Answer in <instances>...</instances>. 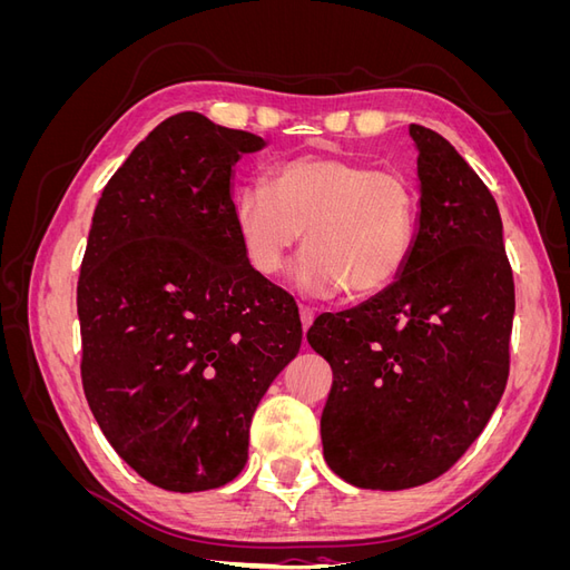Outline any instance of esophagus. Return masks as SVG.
Wrapping results in <instances>:
<instances>
[{
  "instance_id": "34e87169",
  "label": "esophagus",
  "mask_w": 570,
  "mask_h": 570,
  "mask_svg": "<svg viewBox=\"0 0 570 570\" xmlns=\"http://www.w3.org/2000/svg\"><path fill=\"white\" fill-rule=\"evenodd\" d=\"M299 314H302V325H304V331H306V327L314 323V318H316V312H314V308H312V306H306V304H302V306H299Z\"/></svg>"
}]
</instances>
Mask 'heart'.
<instances>
[{"label":"heart","mask_w":570,"mask_h":570,"mask_svg":"<svg viewBox=\"0 0 570 570\" xmlns=\"http://www.w3.org/2000/svg\"><path fill=\"white\" fill-rule=\"evenodd\" d=\"M419 187L396 168L331 154H306L273 170L271 189L247 185L233 218L249 266L281 273L304 233L299 281L321 295L350 299L387 289L413 254Z\"/></svg>","instance_id":"heart-1"}]
</instances>
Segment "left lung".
Segmentation results:
<instances>
[{
	"instance_id": "8db88e82",
	"label": "left lung",
	"mask_w": 570,
	"mask_h": 570,
	"mask_svg": "<svg viewBox=\"0 0 570 570\" xmlns=\"http://www.w3.org/2000/svg\"><path fill=\"white\" fill-rule=\"evenodd\" d=\"M421 216L409 266L381 295L318 316L331 364L323 456L356 488L446 473L488 425L509 377L513 273L488 185L435 130L411 124Z\"/></svg>"
}]
</instances>
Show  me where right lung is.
I'll use <instances>...</instances> for the list:
<instances>
[{
	"mask_svg": "<svg viewBox=\"0 0 570 570\" xmlns=\"http://www.w3.org/2000/svg\"><path fill=\"white\" fill-rule=\"evenodd\" d=\"M264 145L197 111L170 116L92 216L82 390L116 454L164 490H214L243 471L254 411L299 352L295 297L249 266L233 218V166Z\"/></svg>",
	"mask_w": 570,
	"mask_h": 570,
	"instance_id": "add662e5",
	"label": "right lung"
}]
</instances>
